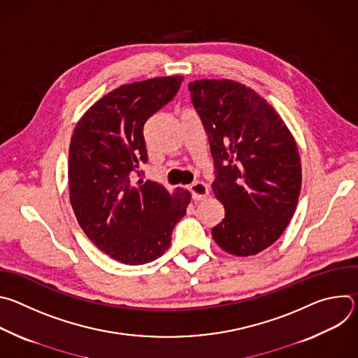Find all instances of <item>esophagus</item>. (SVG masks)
<instances>
[{
    "label": "esophagus",
    "mask_w": 358,
    "mask_h": 358,
    "mask_svg": "<svg viewBox=\"0 0 358 358\" xmlns=\"http://www.w3.org/2000/svg\"><path fill=\"white\" fill-rule=\"evenodd\" d=\"M189 191H191V195H192V199L194 201H202L206 199L210 194L208 191V187L206 182H201V181H196L194 182L191 187H189Z\"/></svg>",
    "instance_id": "1"
}]
</instances>
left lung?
<instances>
[{
	"label": "left lung",
	"mask_w": 358,
	"mask_h": 358,
	"mask_svg": "<svg viewBox=\"0 0 358 358\" xmlns=\"http://www.w3.org/2000/svg\"><path fill=\"white\" fill-rule=\"evenodd\" d=\"M188 89L214 159L213 191L225 208L213 238L235 257H252L275 243L294 214L301 187L297 144L250 87L201 79Z\"/></svg>",
	"instance_id": "obj_1"
}]
</instances>
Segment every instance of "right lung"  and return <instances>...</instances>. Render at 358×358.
Masks as SVG:
<instances>
[{"label": "right lung", "mask_w": 358, "mask_h": 358, "mask_svg": "<svg viewBox=\"0 0 358 358\" xmlns=\"http://www.w3.org/2000/svg\"><path fill=\"white\" fill-rule=\"evenodd\" d=\"M182 76L123 85L78 122L69 145V198L86 236L124 265L157 259L185 215L191 194H170L155 181L131 178L147 163L144 124L176 96Z\"/></svg>", "instance_id": "obj_1"}]
</instances>
